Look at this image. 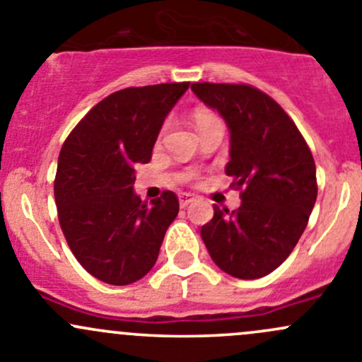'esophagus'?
Returning <instances> with one entry per match:
<instances>
[{
	"label": "esophagus",
	"instance_id": "34e87169",
	"mask_svg": "<svg viewBox=\"0 0 362 362\" xmlns=\"http://www.w3.org/2000/svg\"><path fill=\"white\" fill-rule=\"evenodd\" d=\"M178 202H180V206H187V204L196 202V196L189 194V192H182V194H178Z\"/></svg>",
	"mask_w": 362,
	"mask_h": 362
}]
</instances>
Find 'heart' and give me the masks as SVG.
Returning a JSON list of instances; mask_svg holds the SVG:
<instances>
[{
  "label": "heart",
  "mask_w": 362,
  "mask_h": 362,
  "mask_svg": "<svg viewBox=\"0 0 362 362\" xmlns=\"http://www.w3.org/2000/svg\"><path fill=\"white\" fill-rule=\"evenodd\" d=\"M211 117H215L211 112H208V110H198V112L194 113V122H196V126H199V124L204 122V120L211 119Z\"/></svg>",
  "instance_id": "obj_1"
}]
</instances>
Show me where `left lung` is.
Returning a JSON list of instances; mask_svg holds the SVG:
<instances>
[{"label": "left lung", "instance_id": "8db88e82", "mask_svg": "<svg viewBox=\"0 0 362 362\" xmlns=\"http://www.w3.org/2000/svg\"><path fill=\"white\" fill-rule=\"evenodd\" d=\"M229 129L226 175L243 187L236 211L214 204L202 238L215 264L254 280L279 268L301 238L317 199L315 163L291 117L245 83H192Z\"/></svg>", "mask_w": 362, "mask_h": 362}]
</instances>
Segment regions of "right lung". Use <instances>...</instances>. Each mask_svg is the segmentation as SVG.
Segmentation results:
<instances>
[{"label":"right lung","mask_w":362,"mask_h":362,"mask_svg":"<svg viewBox=\"0 0 362 362\" xmlns=\"http://www.w3.org/2000/svg\"><path fill=\"white\" fill-rule=\"evenodd\" d=\"M189 82L129 87L96 105L69 133L54 182L59 224L76 261L98 280L144 279L178 214L175 192L147 204L134 192L136 164L152 158L164 119Z\"/></svg>","instance_id":"obj_1"}]
</instances>
